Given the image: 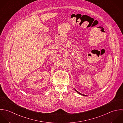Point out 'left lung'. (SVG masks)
<instances>
[{
  "label": "left lung",
  "instance_id": "left-lung-1",
  "mask_svg": "<svg viewBox=\"0 0 123 123\" xmlns=\"http://www.w3.org/2000/svg\"><path fill=\"white\" fill-rule=\"evenodd\" d=\"M74 89V90H75V91L76 92H78L79 94H80V95H83V96H86V95H84V94H81V93H80V92H78L77 90H76L75 89Z\"/></svg>",
  "mask_w": 123,
  "mask_h": 123
}]
</instances>
